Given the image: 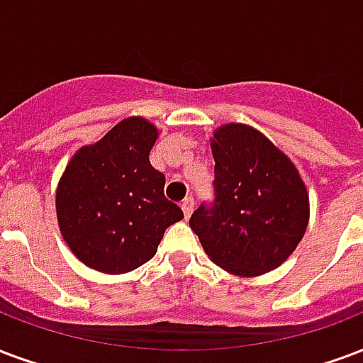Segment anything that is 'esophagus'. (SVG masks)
<instances>
[{"mask_svg": "<svg viewBox=\"0 0 363 363\" xmlns=\"http://www.w3.org/2000/svg\"><path fill=\"white\" fill-rule=\"evenodd\" d=\"M181 208H182V213H184V217L189 219V217L192 216V211H194V200H192V198H184L181 203Z\"/></svg>", "mask_w": 363, "mask_h": 363, "instance_id": "1", "label": "esophagus"}]
</instances>
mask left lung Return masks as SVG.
<instances>
[{
    "mask_svg": "<svg viewBox=\"0 0 363 363\" xmlns=\"http://www.w3.org/2000/svg\"><path fill=\"white\" fill-rule=\"evenodd\" d=\"M213 200L190 217L211 262L240 277L275 269L308 227V192L296 167L264 134L225 125L213 134Z\"/></svg>",
    "mask_w": 363,
    "mask_h": 363,
    "instance_id": "obj_1",
    "label": "left lung"
}]
</instances>
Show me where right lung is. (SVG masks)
I'll use <instances>...</instances> for the list:
<instances>
[{"label":"right lung","instance_id":"1","mask_svg":"<svg viewBox=\"0 0 363 363\" xmlns=\"http://www.w3.org/2000/svg\"><path fill=\"white\" fill-rule=\"evenodd\" d=\"M157 130L121 121L99 142L80 147L55 196L65 242L80 262L101 273H127L150 262L163 233L182 209L165 198V177L150 163Z\"/></svg>","mask_w":363,"mask_h":363}]
</instances>
